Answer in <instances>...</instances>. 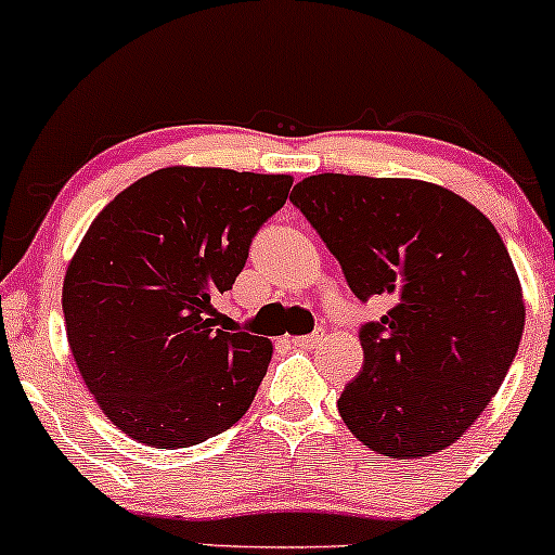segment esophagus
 I'll use <instances>...</instances> for the list:
<instances>
[{
	"label": "esophagus",
	"mask_w": 555,
	"mask_h": 555,
	"mask_svg": "<svg viewBox=\"0 0 555 555\" xmlns=\"http://www.w3.org/2000/svg\"><path fill=\"white\" fill-rule=\"evenodd\" d=\"M322 340H325V330L317 327L311 335H298V338H294V346H298V348H314V346H320Z\"/></svg>",
	"instance_id": "1"
}]
</instances>
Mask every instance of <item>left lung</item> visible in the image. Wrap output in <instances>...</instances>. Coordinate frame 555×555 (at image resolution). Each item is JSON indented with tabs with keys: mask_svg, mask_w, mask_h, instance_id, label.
I'll list each match as a JSON object with an SVG mask.
<instances>
[{
	"mask_svg": "<svg viewBox=\"0 0 555 555\" xmlns=\"http://www.w3.org/2000/svg\"><path fill=\"white\" fill-rule=\"evenodd\" d=\"M291 202L359 301L388 311L359 330L364 366L338 412L372 451L416 459L475 425L519 351L525 298L493 222L443 185L322 172Z\"/></svg>",
	"mask_w": 555,
	"mask_h": 555,
	"instance_id": "obj_1",
	"label": "left lung"
}]
</instances>
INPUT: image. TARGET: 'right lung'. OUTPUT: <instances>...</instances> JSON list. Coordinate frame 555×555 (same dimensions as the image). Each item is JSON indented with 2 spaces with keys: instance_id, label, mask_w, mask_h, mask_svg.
<instances>
[{
  "instance_id": "1",
  "label": "right lung",
  "mask_w": 555,
  "mask_h": 555,
  "mask_svg": "<svg viewBox=\"0 0 555 555\" xmlns=\"http://www.w3.org/2000/svg\"><path fill=\"white\" fill-rule=\"evenodd\" d=\"M294 178L165 167L99 211L62 285L67 344L112 425L152 448L225 433L272 344L215 309Z\"/></svg>"
}]
</instances>
